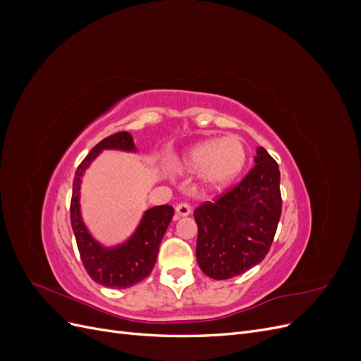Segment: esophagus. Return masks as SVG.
<instances>
[{"label":"esophagus","mask_w":361,"mask_h":361,"mask_svg":"<svg viewBox=\"0 0 361 361\" xmlns=\"http://www.w3.org/2000/svg\"><path fill=\"white\" fill-rule=\"evenodd\" d=\"M191 214V207L190 204L187 203H179L176 206V218H180V216H188Z\"/></svg>","instance_id":"esophagus-1"}]
</instances>
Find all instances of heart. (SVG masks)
<instances>
[{
    "mask_svg": "<svg viewBox=\"0 0 361 361\" xmlns=\"http://www.w3.org/2000/svg\"><path fill=\"white\" fill-rule=\"evenodd\" d=\"M247 149L236 137L209 138L191 146L173 162V169L188 174L200 173L206 191H223L247 166Z\"/></svg>",
    "mask_w": 361,
    "mask_h": 361,
    "instance_id": "heart-1",
    "label": "heart"
}]
</instances>
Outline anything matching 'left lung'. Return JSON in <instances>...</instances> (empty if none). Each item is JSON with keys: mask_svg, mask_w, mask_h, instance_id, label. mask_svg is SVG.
I'll list each match as a JSON object with an SVG mask.
<instances>
[{"mask_svg": "<svg viewBox=\"0 0 361 361\" xmlns=\"http://www.w3.org/2000/svg\"><path fill=\"white\" fill-rule=\"evenodd\" d=\"M256 166L233 190L194 211L199 227V267L207 277L226 280L260 264L274 239L281 215L280 170L264 147Z\"/></svg>", "mask_w": 361, "mask_h": 361, "instance_id": "left-lung-1", "label": "left lung"}]
</instances>
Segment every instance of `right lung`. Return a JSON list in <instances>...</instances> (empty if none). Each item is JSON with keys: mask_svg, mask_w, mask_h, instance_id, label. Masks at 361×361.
<instances>
[{"mask_svg": "<svg viewBox=\"0 0 361 361\" xmlns=\"http://www.w3.org/2000/svg\"><path fill=\"white\" fill-rule=\"evenodd\" d=\"M102 150L137 152V147L133 135L123 130V133L104 138L90 150V154L84 158L75 171L71 223L87 274L105 288L125 289L137 285L154 269L159 244L174 215V209L170 204L150 207L141 216L134 233L125 243L116 247H105L97 243L84 224L80 199L84 173Z\"/></svg>", "mask_w": 361, "mask_h": 361, "instance_id": "right-lung-1", "label": "right lung"}]
</instances>
